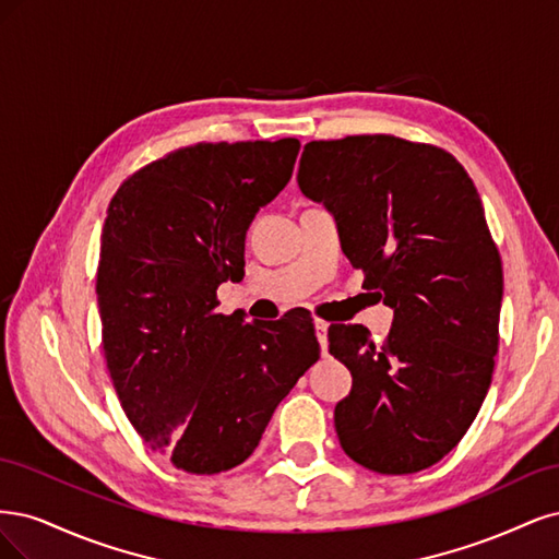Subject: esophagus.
Masks as SVG:
<instances>
[{
    "label": "esophagus",
    "instance_id": "esophagus-1",
    "mask_svg": "<svg viewBox=\"0 0 559 559\" xmlns=\"http://www.w3.org/2000/svg\"><path fill=\"white\" fill-rule=\"evenodd\" d=\"M328 330H330V325L325 320H316V336H318V344H320V350H322V355L328 353Z\"/></svg>",
    "mask_w": 559,
    "mask_h": 559
}]
</instances>
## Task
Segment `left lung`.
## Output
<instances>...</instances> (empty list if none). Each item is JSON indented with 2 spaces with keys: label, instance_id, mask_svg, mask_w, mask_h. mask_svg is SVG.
I'll return each instance as SVG.
<instances>
[{
  "label": "left lung",
  "instance_id": "1",
  "mask_svg": "<svg viewBox=\"0 0 559 559\" xmlns=\"http://www.w3.org/2000/svg\"><path fill=\"white\" fill-rule=\"evenodd\" d=\"M297 183L394 309L381 346L362 325L328 332L353 373L334 408L341 448L376 474L423 472L462 441L492 383L503 272L480 194L448 151L392 134L306 143Z\"/></svg>",
  "mask_w": 559,
  "mask_h": 559
}]
</instances>
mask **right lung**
I'll use <instances>...</instances> for the list:
<instances>
[{"mask_svg": "<svg viewBox=\"0 0 559 559\" xmlns=\"http://www.w3.org/2000/svg\"><path fill=\"white\" fill-rule=\"evenodd\" d=\"M299 141L194 143L122 181L97 266L102 346L124 416L188 474L246 462L287 392L318 362L309 311L274 322L218 313L243 276L246 229L287 186Z\"/></svg>", "mask_w": 559, "mask_h": 559, "instance_id": "obj_1", "label": "right lung"}]
</instances>
